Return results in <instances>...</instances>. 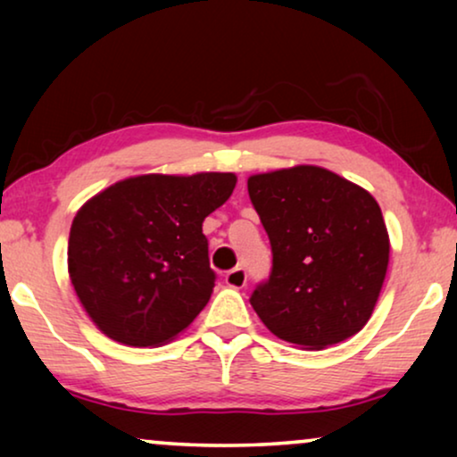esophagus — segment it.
<instances>
[{"label":"esophagus","mask_w":457,"mask_h":457,"mask_svg":"<svg viewBox=\"0 0 457 457\" xmlns=\"http://www.w3.org/2000/svg\"><path fill=\"white\" fill-rule=\"evenodd\" d=\"M224 280H227V285L233 287V289H243V287L247 285L245 268H241V266L233 268V270L227 272V277H224Z\"/></svg>","instance_id":"obj_1"}]
</instances>
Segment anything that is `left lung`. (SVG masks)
<instances>
[{
	"mask_svg": "<svg viewBox=\"0 0 457 457\" xmlns=\"http://www.w3.org/2000/svg\"><path fill=\"white\" fill-rule=\"evenodd\" d=\"M247 191L272 247L249 297L268 330L318 352L364 328L389 266L377 199L318 166L255 174Z\"/></svg>",
	"mask_w": 457,
	"mask_h": 457,
	"instance_id": "obj_1",
	"label": "left lung"
}]
</instances>
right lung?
Instances as JSON below:
<instances>
[{"instance_id": "right-lung-1", "label": "right lung", "mask_w": 457, "mask_h": 457, "mask_svg": "<svg viewBox=\"0 0 457 457\" xmlns=\"http://www.w3.org/2000/svg\"><path fill=\"white\" fill-rule=\"evenodd\" d=\"M233 172L143 174L108 187L74 216L68 272L110 339L149 347L170 341L210 302L205 216L235 189Z\"/></svg>"}]
</instances>
